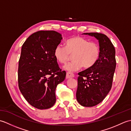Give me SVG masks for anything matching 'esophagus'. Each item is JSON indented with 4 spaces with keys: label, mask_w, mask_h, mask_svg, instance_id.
Segmentation results:
<instances>
[{
    "label": "esophagus",
    "mask_w": 131,
    "mask_h": 131,
    "mask_svg": "<svg viewBox=\"0 0 131 131\" xmlns=\"http://www.w3.org/2000/svg\"><path fill=\"white\" fill-rule=\"evenodd\" d=\"M74 74L70 73V72H68V73H66V79H70V78H74Z\"/></svg>",
    "instance_id": "esophagus-1"
}]
</instances>
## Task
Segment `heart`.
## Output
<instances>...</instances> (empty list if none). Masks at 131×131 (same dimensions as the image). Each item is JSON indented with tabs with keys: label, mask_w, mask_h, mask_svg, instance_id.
Segmentation results:
<instances>
[{
	"label": "heart",
	"mask_w": 131,
	"mask_h": 131,
	"mask_svg": "<svg viewBox=\"0 0 131 131\" xmlns=\"http://www.w3.org/2000/svg\"><path fill=\"white\" fill-rule=\"evenodd\" d=\"M65 46L58 44L55 47L54 56L58 62L65 63L73 54L74 60L64 66V69L70 72L78 71L83 65L90 68L99 60L100 54V47L95 42L80 37H75L66 41Z\"/></svg>",
	"instance_id": "heart-1"
}]
</instances>
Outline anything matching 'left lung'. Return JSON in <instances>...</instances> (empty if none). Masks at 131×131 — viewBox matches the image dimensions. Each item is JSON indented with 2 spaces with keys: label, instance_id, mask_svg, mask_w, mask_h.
<instances>
[{
  "label": "left lung",
  "instance_id": "obj_1",
  "mask_svg": "<svg viewBox=\"0 0 131 131\" xmlns=\"http://www.w3.org/2000/svg\"><path fill=\"white\" fill-rule=\"evenodd\" d=\"M99 40L100 54L91 67L78 73L76 93L78 102L83 106L92 107L102 101L112 87L115 68V49L105 34L98 32L84 33Z\"/></svg>",
  "mask_w": 131,
  "mask_h": 131
}]
</instances>
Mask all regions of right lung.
I'll use <instances>...</instances> for the list:
<instances>
[{"instance_id": "add662e5", "label": "right lung", "mask_w": 131, "mask_h": 131, "mask_svg": "<svg viewBox=\"0 0 131 131\" xmlns=\"http://www.w3.org/2000/svg\"><path fill=\"white\" fill-rule=\"evenodd\" d=\"M62 35L53 31L33 33L22 46L18 69V87L33 107L47 109L56 102L57 85L65 79L54 56Z\"/></svg>"}]
</instances>
